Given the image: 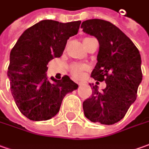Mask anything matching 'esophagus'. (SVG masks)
<instances>
[{
    "instance_id": "1",
    "label": "esophagus",
    "mask_w": 149,
    "mask_h": 149,
    "mask_svg": "<svg viewBox=\"0 0 149 149\" xmlns=\"http://www.w3.org/2000/svg\"><path fill=\"white\" fill-rule=\"evenodd\" d=\"M81 84H82V82H79V83H78V85H79V86H81Z\"/></svg>"
}]
</instances>
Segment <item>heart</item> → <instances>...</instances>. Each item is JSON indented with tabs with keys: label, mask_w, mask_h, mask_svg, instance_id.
Masks as SVG:
<instances>
[{
	"label": "heart",
	"mask_w": 149,
	"mask_h": 149,
	"mask_svg": "<svg viewBox=\"0 0 149 149\" xmlns=\"http://www.w3.org/2000/svg\"><path fill=\"white\" fill-rule=\"evenodd\" d=\"M86 39H89V38H86ZM87 69H88V66L87 65L76 63V64H73L71 67V72H72V74L75 77L80 78L81 77H82L85 71H86Z\"/></svg>",
	"instance_id": "1"
}]
</instances>
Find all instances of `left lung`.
Wrapping results in <instances>:
<instances>
[{
    "label": "left lung",
    "mask_w": 149,
    "mask_h": 149,
    "mask_svg": "<svg viewBox=\"0 0 149 149\" xmlns=\"http://www.w3.org/2000/svg\"><path fill=\"white\" fill-rule=\"evenodd\" d=\"M81 28L95 37L100 44L91 77L106 83L102 91L92 84V95L82 105L84 115L91 122L114 125L125 117L136 100L143 78L141 56L131 39L109 21L87 19Z\"/></svg>",
    "instance_id": "1"
}]
</instances>
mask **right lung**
I'll return each mask as SVG.
<instances>
[{
  "label": "right lung",
  "instance_id": "1",
  "mask_svg": "<svg viewBox=\"0 0 149 149\" xmlns=\"http://www.w3.org/2000/svg\"><path fill=\"white\" fill-rule=\"evenodd\" d=\"M80 24V20H41L24 30L11 49L7 72L10 91L19 111L30 120L54 117L65 95L77 89L68 76L49 79L46 72L48 63L62 56L68 39L77 33Z\"/></svg>",
  "mask_w": 149,
  "mask_h": 149
}]
</instances>
